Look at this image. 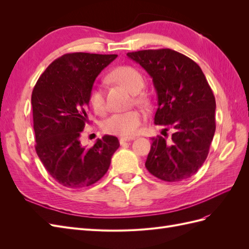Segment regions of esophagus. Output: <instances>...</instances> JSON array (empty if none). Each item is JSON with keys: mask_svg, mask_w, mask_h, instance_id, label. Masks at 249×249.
I'll use <instances>...</instances> for the list:
<instances>
[{"mask_svg": "<svg viewBox=\"0 0 249 249\" xmlns=\"http://www.w3.org/2000/svg\"><path fill=\"white\" fill-rule=\"evenodd\" d=\"M133 139H134V138H132V137H123V138L119 139V143H120V144H124V143L129 142V141H131V140H133Z\"/></svg>", "mask_w": 249, "mask_h": 249, "instance_id": "esophagus-1", "label": "esophagus"}]
</instances>
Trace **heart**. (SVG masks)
<instances>
[{
	"instance_id": "obj_1",
	"label": "heart",
	"mask_w": 249,
	"mask_h": 249,
	"mask_svg": "<svg viewBox=\"0 0 249 249\" xmlns=\"http://www.w3.org/2000/svg\"><path fill=\"white\" fill-rule=\"evenodd\" d=\"M110 78L118 84L124 86L131 92L136 93L144 86V79L138 70L130 65L116 67L110 73ZM137 102L144 101V96L136 94ZM88 101L95 113L102 114L106 110L105 95L103 89L99 85H93L90 89ZM145 114L141 110H129L118 112L111 115L104 123V130L106 133L122 137H132L139 132L140 125L144 122Z\"/></svg>"
}]
</instances>
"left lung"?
Returning a JSON list of instances; mask_svg holds the SVG:
<instances>
[{
	"instance_id": "1",
	"label": "left lung",
	"mask_w": 249,
	"mask_h": 249,
	"mask_svg": "<svg viewBox=\"0 0 249 249\" xmlns=\"http://www.w3.org/2000/svg\"><path fill=\"white\" fill-rule=\"evenodd\" d=\"M150 77L158 95L155 124L173 129L171 139L152 138L146 169L165 182L192 177L206 161L216 124V102L200 67L170 49L127 53Z\"/></svg>"
}]
</instances>
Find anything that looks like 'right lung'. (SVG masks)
<instances>
[{"instance_id": "right-lung-1", "label": "right lung", "mask_w": 249, "mask_h": 249, "mask_svg": "<svg viewBox=\"0 0 249 249\" xmlns=\"http://www.w3.org/2000/svg\"><path fill=\"white\" fill-rule=\"evenodd\" d=\"M117 55L70 53L53 61L32 91L35 149L44 168L66 188L89 187L109 169L119 147L105 135L85 148L80 136L88 124V95L99 73Z\"/></svg>"}]
</instances>
